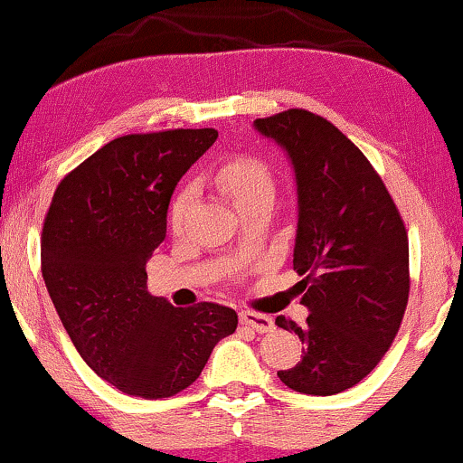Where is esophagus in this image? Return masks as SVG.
<instances>
[{"instance_id": "34e87169", "label": "esophagus", "mask_w": 463, "mask_h": 463, "mask_svg": "<svg viewBox=\"0 0 463 463\" xmlns=\"http://www.w3.org/2000/svg\"><path fill=\"white\" fill-rule=\"evenodd\" d=\"M239 322L243 326L252 328L257 333H272L274 331V320L269 316H263V313H254V311H241L239 313Z\"/></svg>"}]
</instances>
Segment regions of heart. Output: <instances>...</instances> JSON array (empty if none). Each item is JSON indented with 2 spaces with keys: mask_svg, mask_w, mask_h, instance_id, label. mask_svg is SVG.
Here are the masks:
<instances>
[{
  "mask_svg": "<svg viewBox=\"0 0 463 463\" xmlns=\"http://www.w3.org/2000/svg\"><path fill=\"white\" fill-rule=\"evenodd\" d=\"M215 183L237 211L248 209L250 204L263 198H274L272 172L263 161L252 156H237L222 165L215 174ZM191 202H194V187H184L169 211V222H172L174 231L183 228Z\"/></svg>",
  "mask_w": 463,
  "mask_h": 463,
  "instance_id": "heart-1",
  "label": "heart"
}]
</instances>
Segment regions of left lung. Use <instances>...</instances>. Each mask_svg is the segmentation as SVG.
I'll use <instances>...</instances> for the list:
<instances>
[{
	"instance_id": "obj_1",
	"label": "left lung",
	"mask_w": 463,
	"mask_h": 463,
	"mask_svg": "<svg viewBox=\"0 0 463 463\" xmlns=\"http://www.w3.org/2000/svg\"><path fill=\"white\" fill-rule=\"evenodd\" d=\"M280 146L298 194L294 269L309 309L305 326L276 317L305 344L291 390L331 396L357 385L394 342L409 298V241L383 180L364 152L331 121L289 109L254 119Z\"/></svg>"
}]
</instances>
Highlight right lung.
<instances>
[{"label":"right lung","instance_id":"add662e5","mask_svg":"<svg viewBox=\"0 0 463 463\" xmlns=\"http://www.w3.org/2000/svg\"><path fill=\"white\" fill-rule=\"evenodd\" d=\"M215 139L213 128L119 137L58 184L47 211L41 268L58 317L89 368L128 396L183 392L237 328L228 307L178 309L147 291L174 189Z\"/></svg>","mask_w":463,"mask_h":463}]
</instances>
